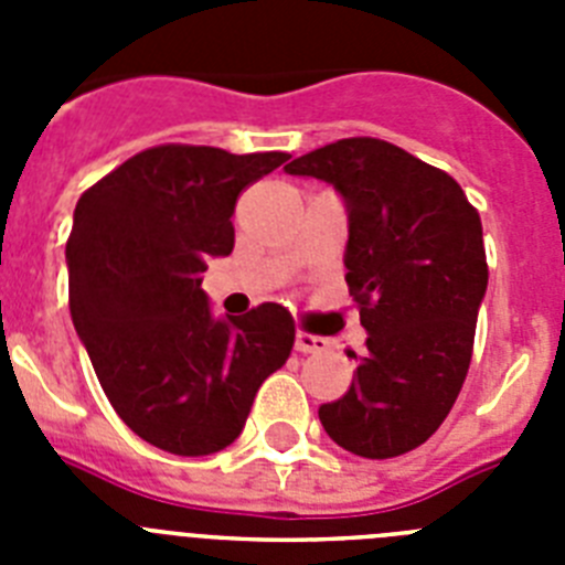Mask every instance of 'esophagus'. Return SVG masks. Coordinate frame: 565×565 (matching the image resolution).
Wrapping results in <instances>:
<instances>
[{"label":"esophagus","instance_id":"obj_1","mask_svg":"<svg viewBox=\"0 0 565 565\" xmlns=\"http://www.w3.org/2000/svg\"><path fill=\"white\" fill-rule=\"evenodd\" d=\"M294 348H297L299 353H319L328 348V339L313 337V333H306V331H297V337H294Z\"/></svg>","mask_w":565,"mask_h":565}]
</instances>
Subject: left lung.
Returning <instances> with one entry per match:
<instances>
[{"label": "left lung", "mask_w": 565, "mask_h": 565, "mask_svg": "<svg viewBox=\"0 0 565 565\" xmlns=\"http://www.w3.org/2000/svg\"><path fill=\"white\" fill-rule=\"evenodd\" d=\"M348 209L344 282L367 331L351 391L319 407L353 456L396 458L441 427L467 379L487 294L481 217L450 174L379 138H342L294 158Z\"/></svg>", "instance_id": "8db88e82"}]
</instances>
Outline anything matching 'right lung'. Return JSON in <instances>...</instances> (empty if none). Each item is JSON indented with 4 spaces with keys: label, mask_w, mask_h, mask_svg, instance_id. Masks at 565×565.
Returning a JSON list of instances; mask_svg holds the SVG:
<instances>
[{
    "label": "right lung",
    "mask_w": 565,
    "mask_h": 565,
    "mask_svg": "<svg viewBox=\"0 0 565 565\" xmlns=\"http://www.w3.org/2000/svg\"><path fill=\"white\" fill-rule=\"evenodd\" d=\"M286 158L163 143L78 198L67 239L73 326L115 413L158 450L228 447L259 384L291 356L286 308L214 319L201 288L206 259L232 254L239 192Z\"/></svg>",
    "instance_id": "add662e5"
}]
</instances>
